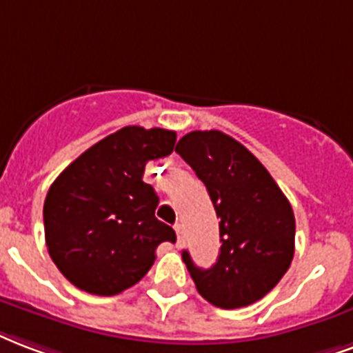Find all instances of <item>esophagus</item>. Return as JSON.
<instances>
[{
	"instance_id": "1",
	"label": "esophagus",
	"mask_w": 353,
	"mask_h": 353,
	"mask_svg": "<svg viewBox=\"0 0 353 353\" xmlns=\"http://www.w3.org/2000/svg\"><path fill=\"white\" fill-rule=\"evenodd\" d=\"M174 230H176V248H182L184 242H186V234H184V227L182 225H174Z\"/></svg>"
}]
</instances>
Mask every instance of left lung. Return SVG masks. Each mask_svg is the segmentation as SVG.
I'll use <instances>...</instances> for the list:
<instances>
[{
    "mask_svg": "<svg viewBox=\"0 0 353 353\" xmlns=\"http://www.w3.org/2000/svg\"><path fill=\"white\" fill-rule=\"evenodd\" d=\"M208 190L219 217L221 249L208 270L182 251L197 292L221 309L264 298L287 274L294 256L292 206L266 167L219 130H195L174 148Z\"/></svg>",
    "mask_w": 353,
    "mask_h": 353,
    "instance_id": "8db88e82",
    "label": "left lung"
}]
</instances>
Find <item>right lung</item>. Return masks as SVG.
<instances>
[{"label":"right lung","mask_w":353,"mask_h":353,"mask_svg":"<svg viewBox=\"0 0 353 353\" xmlns=\"http://www.w3.org/2000/svg\"><path fill=\"white\" fill-rule=\"evenodd\" d=\"M171 130L124 126L87 148L44 201L48 253L79 290L115 296L147 275L161 242H176L156 219L158 195L143 182L148 161L173 152Z\"/></svg>","instance_id":"1"}]
</instances>
